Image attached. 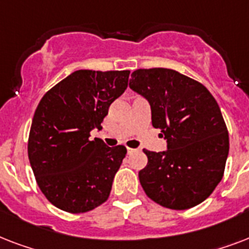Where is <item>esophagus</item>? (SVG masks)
I'll return each instance as SVG.
<instances>
[{
	"label": "esophagus",
	"instance_id": "34e87169",
	"mask_svg": "<svg viewBox=\"0 0 249 249\" xmlns=\"http://www.w3.org/2000/svg\"><path fill=\"white\" fill-rule=\"evenodd\" d=\"M126 151H128V155H132V154H134V152H137L138 150L137 148H126Z\"/></svg>",
	"mask_w": 249,
	"mask_h": 249
}]
</instances>
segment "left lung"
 Segmentation results:
<instances>
[{"label": "left lung", "mask_w": 249, "mask_h": 249, "mask_svg": "<svg viewBox=\"0 0 249 249\" xmlns=\"http://www.w3.org/2000/svg\"><path fill=\"white\" fill-rule=\"evenodd\" d=\"M129 88L150 103L154 128L161 129L166 150H143L140 170L144 193L170 209L200 204L222 179L229 133L221 109L200 83L168 68L137 70Z\"/></svg>", "instance_id": "left-lung-1"}]
</instances>
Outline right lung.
Listing matches in <instances>:
<instances>
[{"label":"right lung","instance_id":"1","mask_svg":"<svg viewBox=\"0 0 249 249\" xmlns=\"http://www.w3.org/2000/svg\"><path fill=\"white\" fill-rule=\"evenodd\" d=\"M130 71L79 70L49 90L37 106L28 158L37 185L56 208L84 213L109 196L124 146L107 147L101 130L108 107L128 88Z\"/></svg>","mask_w":249,"mask_h":249}]
</instances>
